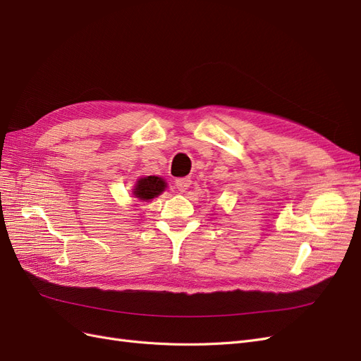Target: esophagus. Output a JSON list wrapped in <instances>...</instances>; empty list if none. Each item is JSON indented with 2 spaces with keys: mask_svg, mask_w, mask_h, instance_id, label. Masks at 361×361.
Wrapping results in <instances>:
<instances>
[{
  "mask_svg": "<svg viewBox=\"0 0 361 361\" xmlns=\"http://www.w3.org/2000/svg\"><path fill=\"white\" fill-rule=\"evenodd\" d=\"M174 185H176L178 191L183 192V191H187V190L190 188L191 179H190V178H180V179H176V180H174Z\"/></svg>",
  "mask_w": 361,
  "mask_h": 361,
  "instance_id": "esophagus-1",
  "label": "esophagus"
}]
</instances>
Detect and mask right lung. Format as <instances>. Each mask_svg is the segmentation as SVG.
<instances>
[{"mask_svg":"<svg viewBox=\"0 0 361 361\" xmlns=\"http://www.w3.org/2000/svg\"><path fill=\"white\" fill-rule=\"evenodd\" d=\"M166 190V182H164L158 176H147L140 179L135 185L134 195L138 197L140 200H150L154 197H158V195Z\"/></svg>","mask_w":361,"mask_h":361,"instance_id":"add662e5","label":"right lung"}]
</instances>
